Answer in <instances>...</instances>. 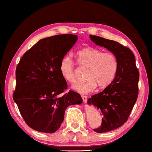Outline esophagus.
<instances>
[{"label":"esophagus","mask_w":152,"mask_h":152,"mask_svg":"<svg viewBox=\"0 0 152 152\" xmlns=\"http://www.w3.org/2000/svg\"><path fill=\"white\" fill-rule=\"evenodd\" d=\"M87 97H87L86 95H82V98L83 99V100H84V102H86L87 100Z\"/></svg>","instance_id":"34e87169"}]
</instances>
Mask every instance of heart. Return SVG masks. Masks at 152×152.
Instances as JSON below:
<instances>
[{"instance_id":"1","label":"heart","mask_w":152,"mask_h":152,"mask_svg":"<svg viewBox=\"0 0 152 152\" xmlns=\"http://www.w3.org/2000/svg\"><path fill=\"white\" fill-rule=\"evenodd\" d=\"M77 61L80 65L88 68L85 82L75 84V90L80 93L92 92L98 86L104 88L109 86L115 78L118 70V59L115 54L111 52H104L94 47H86L80 49L76 53ZM75 63L70 57H64L59 65L62 77L70 84L75 83Z\"/></svg>"}]
</instances>
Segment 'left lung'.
I'll return each mask as SVG.
<instances>
[{
	"instance_id": "1",
	"label": "left lung",
	"mask_w": 152,
	"mask_h": 152,
	"mask_svg": "<svg viewBox=\"0 0 152 152\" xmlns=\"http://www.w3.org/2000/svg\"><path fill=\"white\" fill-rule=\"evenodd\" d=\"M90 38L95 44L115 54L119 63L113 82L88 99L89 104L95 105L102 116L101 125L93 130L97 133L108 132L127 121L138 98L139 71L134 53L128 47L95 35L91 34Z\"/></svg>"
}]
</instances>
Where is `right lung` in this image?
I'll list each match as a JSON object with an SVG mask.
<instances>
[{
    "instance_id": "right-lung-1",
    "label": "right lung",
    "mask_w": 152,
    "mask_h": 152,
    "mask_svg": "<svg viewBox=\"0 0 152 152\" xmlns=\"http://www.w3.org/2000/svg\"><path fill=\"white\" fill-rule=\"evenodd\" d=\"M77 40L58 34L39 41L23 55L16 69L13 99L26 124L33 129L54 133L64 121L68 106L80 104L79 93L68 89L59 70L61 59Z\"/></svg>"
}]
</instances>
